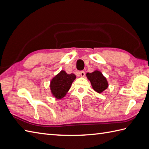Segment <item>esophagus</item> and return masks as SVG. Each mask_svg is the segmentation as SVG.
Instances as JSON below:
<instances>
[{
  "label": "esophagus",
  "mask_w": 149,
  "mask_h": 149,
  "mask_svg": "<svg viewBox=\"0 0 149 149\" xmlns=\"http://www.w3.org/2000/svg\"><path fill=\"white\" fill-rule=\"evenodd\" d=\"M80 75H81V77H84V76H85V72L84 71H81L80 72Z\"/></svg>",
  "instance_id": "1"
}]
</instances>
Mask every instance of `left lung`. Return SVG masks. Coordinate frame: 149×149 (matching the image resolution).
Wrapping results in <instances>:
<instances>
[{
  "label": "left lung",
  "mask_w": 149,
  "mask_h": 149,
  "mask_svg": "<svg viewBox=\"0 0 149 149\" xmlns=\"http://www.w3.org/2000/svg\"><path fill=\"white\" fill-rule=\"evenodd\" d=\"M86 77L91 82L93 89L98 93H102L109 87V83L106 77L98 70H95L91 73H87Z\"/></svg>",
  "instance_id": "1"
}]
</instances>
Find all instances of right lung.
I'll list each match as a JSON object with an SVG mask.
<instances>
[{
    "label": "right lung",
    "mask_w": 149,
    "mask_h": 149,
    "mask_svg": "<svg viewBox=\"0 0 149 149\" xmlns=\"http://www.w3.org/2000/svg\"><path fill=\"white\" fill-rule=\"evenodd\" d=\"M75 79L76 76L74 74H68L65 70H61L50 82L52 95L58 100L63 98L70 89L72 82Z\"/></svg>",
    "instance_id": "right-lung-1"
}]
</instances>
